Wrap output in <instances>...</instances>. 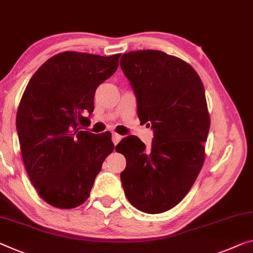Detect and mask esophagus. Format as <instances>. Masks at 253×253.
Listing matches in <instances>:
<instances>
[{"label": "esophagus", "mask_w": 253, "mask_h": 253, "mask_svg": "<svg viewBox=\"0 0 253 253\" xmlns=\"http://www.w3.org/2000/svg\"><path fill=\"white\" fill-rule=\"evenodd\" d=\"M123 138L122 135H119L117 133H114L112 134V142H114V144L116 145V144H118L120 142V139Z\"/></svg>", "instance_id": "esophagus-1"}]
</instances>
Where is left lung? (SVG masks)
<instances>
[{"mask_svg": "<svg viewBox=\"0 0 253 253\" xmlns=\"http://www.w3.org/2000/svg\"><path fill=\"white\" fill-rule=\"evenodd\" d=\"M120 67L134 89L139 120L154 131L150 148L136 136L116 146L127 163L120 179L131 205L160 214L186 197L205 161V89L194 67L160 50L124 54Z\"/></svg>", "mask_w": 253, "mask_h": 253, "instance_id": "1", "label": "left lung"}]
</instances>
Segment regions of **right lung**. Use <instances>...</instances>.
<instances>
[{
	"instance_id": "1",
	"label": "right lung",
	"mask_w": 253,
	"mask_h": 253,
	"mask_svg": "<svg viewBox=\"0 0 253 253\" xmlns=\"http://www.w3.org/2000/svg\"><path fill=\"white\" fill-rule=\"evenodd\" d=\"M120 55L56 54L36 71L20 100L17 130L26 171L40 197L56 208L82 205L114 151L109 131L95 135L82 126Z\"/></svg>"
}]
</instances>
